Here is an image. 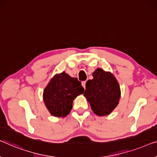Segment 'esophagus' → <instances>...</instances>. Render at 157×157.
Listing matches in <instances>:
<instances>
[{
  "instance_id": "esophagus-1",
  "label": "esophagus",
  "mask_w": 157,
  "mask_h": 157,
  "mask_svg": "<svg viewBox=\"0 0 157 157\" xmlns=\"http://www.w3.org/2000/svg\"><path fill=\"white\" fill-rule=\"evenodd\" d=\"M86 81H83L82 82V86H83L84 88H86Z\"/></svg>"
}]
</instances>
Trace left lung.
I'll use <instances>...</instances> for the list:
<instances>
[{
	"label": "left lung",
	"mask_w": 157,
	"mask_h": 157,
	"mask_svg": "<svg viewBox=\"0 0 157 157\" xmlns=\"http://www.w3.org/2000/svg\"><path fill=\"white\" fill-rule=\"evenodd\" d=\"M93 76L92 80L86 82L83 95L97 115L110 114L119 103V84L112 74L101 69L95 70Z\"/></svg>",
	"instance_id": "obj_1"
}]
</instances>
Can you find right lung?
Segmentation results:
<instances>
[{
	"mask_svg": "<svg viewBox=\"0 0 157 157\" xmlns=\"http://www.w3.org/2000/svg\"><path fill=\"white\" fill-rule=\"evenodd\" d=\"M83 91L84 88L78 78L62 72L52 78L44 90L43 98L52 115L66 117L72 109L74 100Z\"/></svg>",
	"mask_w": 157,
	"mask_h": 157,
	"instance_id": "1",
	"label": "right lung"
}]
</instances>
